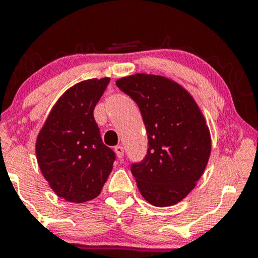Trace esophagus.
Listing matches in <instances>:
<instances>
[{
    "label": "esophagus",
    "instance_id": "obj_1",
    "mask_svg": "<svg viewBox=\"0 0 258 258\" xmlns=\"http://www.w3.org/2000/svg\"><path fill=\"white\" fill-rule=\"evenodd\" d=\"M114 150H115V154H116V156L119 159H121L123 156V148L121 147V146H116L114 148Z\"/></svg>",
    "mask_w": 258,
    "mask_h": 258
}]
</instances>
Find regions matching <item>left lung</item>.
I'll return each mask as SVG.
<instances>
[{
  "label": "left lung",
  "mask_w": 258,
  "mask_h": 258,
  "mask_svg": "<svg viewBox=\"0 0 258 258\" xmlns=\"http://www.w3.org/2000/svg\"><path fill=\"white\" fill-rule=\"evenodd\" d=\"M116 85L137 103L147 128L146 158L131 167L139 191L153 206H172L206 168L211 135L205 117L191 94L165 76L135 74Z\"/></svg>",
  "instance_id": "8db88e82"
}]
</instances>
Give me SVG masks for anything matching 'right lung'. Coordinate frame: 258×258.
<instances>
[{
	"label": "right lung",
	"mask_w": 258,
	"mask_h": 258,
	"mask_svg": "<svg viewBox=\"0 0 258 258\" xmlns=\"http://www.w3.org/2000/svg\"><path fill=\"white\" fill-rule=\"evenodd\" d=\"M109 81L85 80L65 91L37 136L41 172L67 201L80 204L98 197L112 170L115 153L103 143L93 116Z\"/></svg>",
	"instance_id": "1"
}]
</instances>
